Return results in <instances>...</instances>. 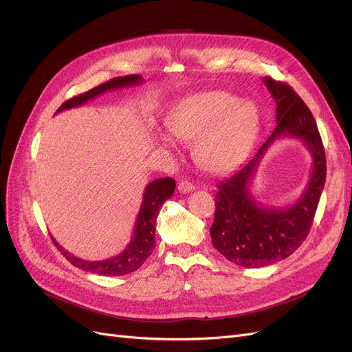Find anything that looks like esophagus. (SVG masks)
I'll use <instances>...</instances> for the list:
<instances>
[{"mask_svg": "<svg viewBox=\"0 0 352 352\" xmlns=\"http://www.w3.org/2000/svg\"><path fill=\"white\" fill-rule=\"evenodd\" d=\"M177 189H179V192L189 194V192H192V190L195 189V186H194V184L188 182V180H180L179 185H177Z\"/></svg>", "mask_w": 352, "mask_h": 352, "instance_id": "1", "label": "esophagus"}]
</instances>
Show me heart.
Wrapping results in <instances>:
<instances>
[{
	"label": "heart",
	"mask_w": 352,
	"mask_h": 352,
	"mask_svg": "<svg viewBox=\"0 0 352 352\" xmlns=\"http://www.w3.org/2000/svg\"><path fill=\"white\" fill-rule=\"evenodd\" d=\"M168 131L179 141L194 142V155L208 172H225L250 151L260 129V114L251 101H239L225 91L192 94L180 101L167 117ZM158 142L175 150L168 133Z\"/></svg>",
	"instance_id": "heart-1"
}]
</instances>
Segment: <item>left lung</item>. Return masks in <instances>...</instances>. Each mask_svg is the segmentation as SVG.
Segmentation results:
<instances>
[{
    "label": "left lung",
    "mask_w": 352,
    "mask_h": 352,
    "mask_svg": "<svg viewBox=\"0 0 352 352\" xmlns=\"http://www.w3.org/2000/svg\"><path fill=\"white\" fill-rule=\"evenodd\" d=\"M263 82L276 101V127L247 163L219 184L214 221L210 228L214 248L247 269L285 260L301 247L326 182L324 148L311 111L289 85L272 78ZM282 137L300 139L307 146L314 158L312 176L292 206L264 208L252 195L253 173L270 145Z\"/></svg>",
    "instance_id": "left-lung-1"
}]
</instances>
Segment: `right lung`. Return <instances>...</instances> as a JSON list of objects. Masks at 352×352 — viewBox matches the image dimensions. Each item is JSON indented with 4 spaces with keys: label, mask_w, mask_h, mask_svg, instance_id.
<instances>
[{
    "label": "right lung",
    "mask_w": 352,
    "mask_h": 352,
    "mask_svg": "<svg viewBox=\"0 0 352 352\" xmlns=\"http://www.w3.org/2000/svg\"><path fill=\"white\" fill-rule=\"evenodd\" d=\"M142 82L144 79L140 74H127V76L114 78L100 85L97 88L63 102L61 107L56 111V114L74 107H80L85 102L94 100L95 97H98V95L107 91L136 87V85H141ZM175 186L176 182L172 177H160L145 186L142 204L140 212H138L136 216L132 239L120 254L114 255L111 258L100 261L82 260L76 257V255H73L72 252L66 251L61 245H58L54 236H51V239L54 241L56 247L61 251L63 255H65L67 261L74 265V267L100 276H123L127 273H132L141 267L144 261L150 257L155 248V223L158 217V211L164 202L173 195Z\"/></svg>",
    "instance_id": "right-lung-1"
}]
</instances>
